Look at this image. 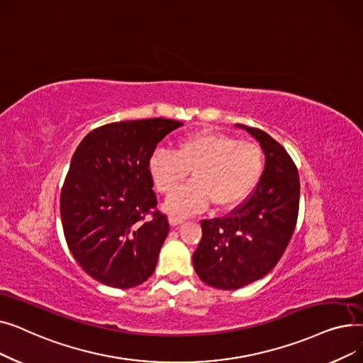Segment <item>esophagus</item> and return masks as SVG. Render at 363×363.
I'll use <instances>...</instances> for the list:
<instances>
[{
  "mask_svg": "<svg viewBox=\"0 0 363 363\" xmlns=\"http://www.w3.org/2000/svg\"><path fill=\"white\" fill-rule=\"evenodd\" d=\"M184 222V218H181V216H177V215H170L169 216V223H170V226H178V225H181Z\"/></svg>",
  "mask_w": 363,
  "mask_h": 363,
  "instance_id": "34e87169",
  "label": "esophagus"
}]
</instances>
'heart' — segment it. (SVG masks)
I'll use <instances>...</instances> for the list:
<instances>
[{"mask_svg":"<svg viewBox=\"0 0 363 363\" xmlns=\"http://www.w3.org/2000/svg\"><path fill=\"white\" fill-rule=\"evenodd\" d=\"M263 166L259 145L213 130L188 133L179 140L178 151L159 147L148 160L152 181L163 194L174 191L193 169L194 179L166 203L178 215L201 211L211 200L220 208L240 204L257 185Z\"/></svg>","mask_w":363,"mask_h":363,"instance_id":"heart-1","label":"heart"}]
</instances>
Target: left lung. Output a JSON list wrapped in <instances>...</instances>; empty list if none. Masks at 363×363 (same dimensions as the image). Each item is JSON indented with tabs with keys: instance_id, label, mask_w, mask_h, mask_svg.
<instances>
[{
	"instance_id": "1",
	"label": "left lung",
	"mask_w": 363,
	"mask_h": 363,
	"mask_svg": "<svg viewBox=\"0 0 363 363\" xmlns=\"http://www.w3.org/2000/svg\"><path fill=\"white\" fill-rule=\"evenodd\" d=\"M237 126L257 140L266 160L249 199L223 218L201 220L194 269L219 290H237L268 275L287 249L298 215V172L289 152L262 129Z\"/></svg>"
}]
</instances>
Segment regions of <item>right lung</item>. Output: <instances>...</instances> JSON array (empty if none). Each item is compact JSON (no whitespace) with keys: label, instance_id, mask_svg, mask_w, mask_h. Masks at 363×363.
Here are the masks:
<instances>
[{"label":"right lung","instance_id":"obj_1","mask_svg":"<svg viewBox=\"0 0 363 363\" xmlns=\"http://www.w3.org/2000/svg\"><path fill=\"white\" fill-rule=\"evenodd\" d=\"M182 125L163 118L107 123L74 151L60 196L65 238L81 268L108 287H135L156 269L169 222L156 208L148 160Z\"/></svg>","mask_w":363,"mask_h":363}]
</instances>
